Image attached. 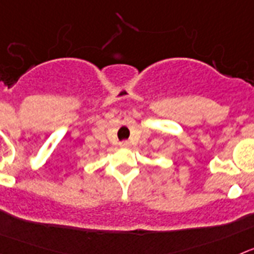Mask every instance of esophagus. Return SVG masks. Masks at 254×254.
Here are the masks:
<instances>
[{"label":"esophagus","mask_w":254,"mask_h":254,"mask_svg":"<svg viewBox=\"0 0 254 254\" xmlns=\"http://www.w3.org/2000/svg\"><path fill=\"white\" fill-rule=\"evenodd\" d=\"M120 145L121 147H125V148H127V147H130V142L129 140H123V142H120Z\"/></svg>","instance_id":"esophagus-1"}]
</instances>
